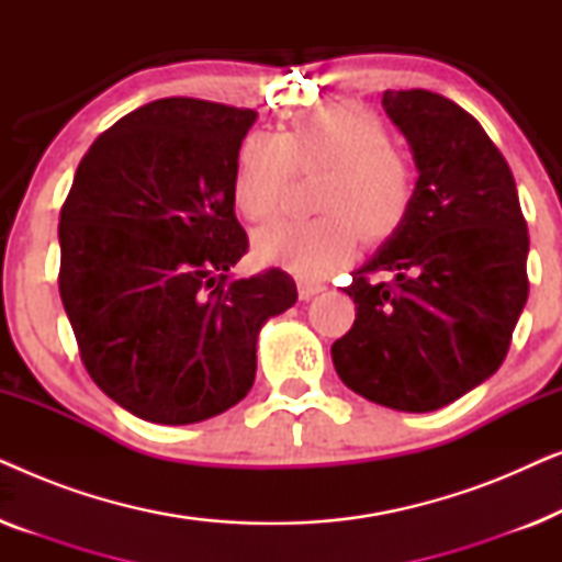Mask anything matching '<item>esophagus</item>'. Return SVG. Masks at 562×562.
Here are the masks:
<instances>
[{
    "label": "esophagus",
    "mask_w": 562,
    "mask_h": 562,
    "mask_svg": "<svg viewBox=\"0 0 562 562\" xmlns=\"http://www.w3.org/2000/svg\"><path fill=\"white\" fill-rule=\"evenodd\" d=\"M296 289H299V299H304V302H310V299H314L317 294H322V291H325L322 283L310 281V279H299Z\"/></svg>",
    "instance_id": "obj_1"
}]
</instances>
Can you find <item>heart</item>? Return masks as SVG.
Masks as SVG:
<instances>
[{"label": "heart", "mask_w": 562, "mask_h": 562, "mask_svg": "<svg viewBox=\"0 0 562 562\" xmlns=\"http://www.w3.org/2000/svg\"><path fill=\"white\" fill-rule=\"evenodd\" d=\"M319 173L314 220H283L252 237L258 260L322 279L356 256L360 229L386 243L417 199L412 160L391 145L389 127L363 106H335L296 120L286 133H252L237 150L233 204L250 222L271 220L294 176Z\"/></svg>", "instance_id": "b5f03b06"}]
</instances>
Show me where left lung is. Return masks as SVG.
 <instances>
[{"instance_id": "8db88e82", "label": "left lung", "mask_w": 562, "mask_h": 562, "mask_svg": "<svg viewBox=\"0 0 562 562\" xmlns=\"http://www.w3.org/2000/svg\"><path fill=\"white\" fill-rule=\"evenodd\" d=\"M383 110L417 164L406 225L352 273L350 333L335 340L342 383L389 409L435 412L504 363L527 304L529 235L502 153L463 106L425 89ZM389 270L394 282H371Z\"/></svg>"}]
</instances>
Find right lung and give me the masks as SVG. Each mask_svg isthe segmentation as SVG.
Here are the masks:
<instances>
[{
	"instance_id": "right-lung-1",
	"label": "right lung",
	"mask_w": 562,
	"mask_h": 562,
	"mask_svg": "<svg viewBox=\"0 0 562 562\" xmlns=\"http://www.w3.org/2000/svg\"><path fill=\"white\" fill-rule=\"evenodd\" d=\"M252 110L168 97L91 143L60 210L58 289L91 381L156 425L217 417L256 381L266 319L296 302L281 268L233 279L237 150Z\"/></svg>"
}]
</instances>
